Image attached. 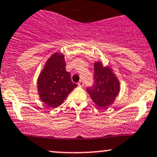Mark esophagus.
Wrapping results in <instances>:
<instances>
[{
  "label": "esophagus",
  "mask_w": 157,
  "mask_h": 157,
  "mask_svg": "<svg viewBox=\"0 0 157 157\" xmlns=\"http://www.w3.org/2000/svg\"><path fill=\"white\" fill-rule=\"evenodd\" d=\"M83 84H84L83 82L82 81V80H80V81L78 82V86H83Z\"/></svg>",
  "instance_id": "esophagus-1"
}]
</instances>
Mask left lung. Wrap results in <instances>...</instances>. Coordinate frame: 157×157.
<instances>
[{
  "label": "left lung",
  "instance_id": "obj_1",
  "mask_svg": "<svg viewBox=\"0 0 157 157\" xmlns=\"http://www.w3.org/2000/svg\"><path fill=\"white\" fill-rule=\"evenodd\" d=\"M94 83L86 91L94 103L101 108H107L114 102L120 92V82L110 67L101 62L94 64Z\"/></svg>",
  "mask_w": 157,
  "mask_h": 157
}]
</instances>
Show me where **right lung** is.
<instances>
[{
    "mask_svg": "<svg viewBox=\"0 0 157 157\" xmlns=\"http://www.w3.org/2000/svg\"><path fill=\"white\" fill-rule=\"evenodd\" d=\"M65 66L64 55L56 52L46 62L37 79L40 98L49 108L62 105L77 86L71 81V74L66 71Z\"/></svg>",
    "mask_w": 157,
    "mask_h": 157,
    "instance_id": "1",
    "label": "right lung"
}]
</instances>
